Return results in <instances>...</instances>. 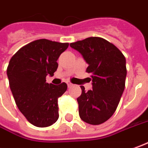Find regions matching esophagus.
I'll list each match as a JSON object with an SVG mask.
<instances>
[{"label":"esophagus","mask_w":148,"mask_h":148,"mask_svg":"<svg viewBox=\"0 0 148 148\" xmlns=\"http://www.w3.org/2000/svg\"><path fill=\"white\" fill-rule=\"evenodd\" d=\"M67 84H68V87H71V86H72V85H73V84H72V83L70 82V81H68V82H67Z\"/></svg>","instance_id":"esophagus-1"}]
</instances>
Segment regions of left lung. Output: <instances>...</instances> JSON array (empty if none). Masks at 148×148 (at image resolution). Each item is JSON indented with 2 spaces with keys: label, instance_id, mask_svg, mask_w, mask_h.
<instances>
[{
  "label": "left lung",
  "instance_id": "1",
  "mask_svg": "<svg viewBox=\"0 0 148 148\" xmlns=\"http://www.w3.org/2000/svg\"><path fill=\"white\" fill-rule=\"evenodd\" d=\"M88 64L92 88L77 98L80 118L91 125H99L110 118L119 106L125 88L126 58L118 47L102 38L90 37L70 43Z\"/></svg>",
  "mask_w": 148,
  "mask_h": 148
}]
</instances>
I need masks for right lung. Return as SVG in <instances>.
I'll use <instances>...</instances> for the list:
<instances>
[{"mask_svg": "<svg viewBox=\"0 0 148 148\" xmlns=\"http://www.w3.org/2000/svg\"><path fill=\"white\" fill-rule=\"evenodd\" d=\"M68 45L44 38L35 40L19 49L9 63L7 76L14 101L21 114L35 127L51 126L59 119L58 98L68 85L64 82L48 84L46 77L54 76L57 60Z\"/></svg>", "mask_w": 148, "mask_h": 148, "instance_id": "add662e5", "label": "right lung"}]
</instances>
